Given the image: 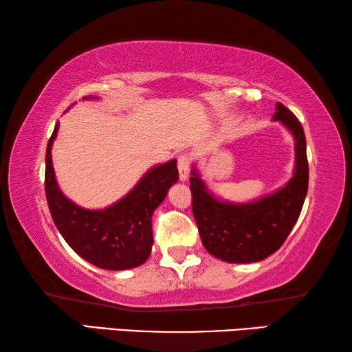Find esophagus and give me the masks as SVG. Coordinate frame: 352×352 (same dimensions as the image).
<instances>
[{
  "mask_svg": "<svg viewBox=\"0 0 352 352\" xmlns=\"http://www.w3.org/2000/svg\"><path fill=\"white\" fill-rule=\"evenodd\" d=\"M189 166H190V157L186 153H183L178 157V175H180L182 182L188 180L189 175Z\"/></svg>",
  "mask_w": 352,
  "mask_h": 352,
  "instance_id": "1",
  "label": "esophagus"
}]
</instances>
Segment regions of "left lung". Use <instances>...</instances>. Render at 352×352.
Segmentation results:
<instances>
[{
    "instance_id": "8db88e82",
    "label": "left lung",
    "mask_w": 352,
    "mask_h": 352,
    "mask_svg": "<svg viewBox=\"0 0 352 352\" xmlns=\"http://www.w3.org/2000/svg\"><path fill=\"white\" fill-rule=\"evenodd\" d=\"M273 121H279L295 141V168L290 180L272 194L236 204L217 197L199 169H190L192 212L206 252L233 264L269 258L287 239L300 217L309 184L306 136L300 121L283 104H276Z\"/></svg>"
}]
</instances>
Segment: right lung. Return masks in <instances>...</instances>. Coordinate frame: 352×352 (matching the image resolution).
Returning <instances> with one entry per match:
<instances>
[{
  "mask_svg": "<svg viewBox=\"0 0 352 352\" xmlns=\"http://www.w3.org/2000/svg\"><path fill=\"white\" fill-rule=\"evenodd\" d=\"M94 100L96 96H85ZM56 124L46 147L45 190L51 217L68 245L90 264L104 270H129L144 264L152 252V216L178 180L177 160L157 164L115 204L104 210L82 208L58 188L51 148Z\"/></svg>",
  "mask_w": 352,
  "mask_h": 352,
  "instance_id": "obj_1",
  "label": "right lung"
}]
</instances>
